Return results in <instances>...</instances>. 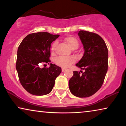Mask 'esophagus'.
<instances>
[{"label": "esophagus", "mask_w": 126, "mask_h": 126, "mask_svg": "<svg viewBox=\"0 0 126 126\" xmlns=\"http://www.w3.org/2000/svg\"><path fill=\"white\" fill-rule=\"evenodd\" d=\"M66 68H62V72H63V71H65V70H66Z\"/></svg>", "instance_id": "esophagus-1"}]
</instances>
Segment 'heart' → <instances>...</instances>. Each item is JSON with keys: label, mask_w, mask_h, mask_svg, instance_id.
<instances>
[{"label": "heart", "mask_w": 126, "mask_h": 126, "mask_svg": "<svg viewBox=\"0 0 126 126\" xmlns=\"http://www.w3.org/2000/svg\"><path fill=\"white\" fill-rule=\"evenodd\" d=\"M65 41L72 49L75 47L77 48L79 46L78 41L74 37L69 36V37H66V38H65ZM57 42H54L52 46H51V51H54ZM74 61H75V58L72 57H57L54 60V63L56 64L59 65V66L65 67V68L69 66L72 63H74Z\"/></svg>", "instance_id": "b5f03b06"}]
</instances>
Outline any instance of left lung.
<instances>
[{"label":"left lung","instance_id":"obj_1","mask_svg":"<svg viewBox=\"0 0 126 126\" xmlns=\"http://www.w3.org/2000/svg\"><path fill=\"white\" fill-rule=\"evenodd\" d=\"M78 35L84 53L76 65L84 72L74 71L69 87L74 96L87 97L95 94L103 85L108 70V49L103 39L97 34L80 30Z\"/></svg>","mask_w":126,"mask_h":126}]
</instances>
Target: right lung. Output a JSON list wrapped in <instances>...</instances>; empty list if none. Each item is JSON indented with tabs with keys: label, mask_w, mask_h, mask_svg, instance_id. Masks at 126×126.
Segmentation results:
<instances>
[{
	"label": "right lung",
	"mask_w": 126,
	"mask_h": 126,
	"mask_svg": "<svg viewBox=\"0 0 126 126\" xmlns=\"http://www.w3.org/2000/svg\"><path fill=\"white\" fill-rule=\"evenodd\" d=\"M59 36L47 32L30 34L19 46L16 63L19 79L24 88L33 95L49 94L61 73V68L55 64L50 63L48 68L39 67L41 63L50 62L51 44Z\"/></svg>",
	"instance_id": "1"
}]
</instances>
